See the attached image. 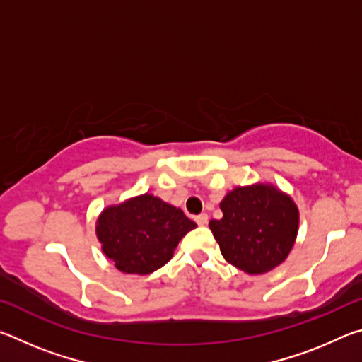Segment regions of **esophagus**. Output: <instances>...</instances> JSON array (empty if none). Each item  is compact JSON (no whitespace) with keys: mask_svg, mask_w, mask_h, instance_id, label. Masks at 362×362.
Listing matches in <instances>:
<instances>
[{"mask_svg":"<svg viewBox=\"0 0 362 362\" xmlns=\"http://www.w3.org/2000/svg\"><path fill=\"white\" fill-rule=\"evenodd\" d=\"M194 220L199 226H204L207 225V222H209V217H207V214H199L198 217H194Z\"/></svg>","mask_w":362,"mask_h":362,"instance_id":"obj_1","label":"esophagus"}]
</instances>
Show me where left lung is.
<instances>
[{
	"mask_svg": "<svg viewBox=\"0 0 362 362\" xmlns=\"http://www.w3.org/2000/svg\"><path fill=\"white\" fill-rule=\"evenodd\" d=\"M223 217L209 228L223 259L249 274H263L289 255L298 231L291 196L268 183L236 187L220 203Z\"/></svg>",
	"mask_w": 362,
	"mask_h": 362,
	"instance_id": "1",
	"label": "left lung"
}]
</instances>
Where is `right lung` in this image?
<instances>
[{
    "label": "right lung",
    "instance_id": "add662e5",
    "mask_svg": "<svg viewBox=\"0 0 362 362\" xmlns=\"http://www.w3.org/2000/svg\"><path fill=\"white\" fill-rule=\"evenodd\" d=\"M193 228L196 223L182 209L145 193L103 209L95 233L119 272L150 274L173 259L177 244Z\"/></svg>",
    "mask_w": 362,
    "mask_h": 362
}]
</instances>
